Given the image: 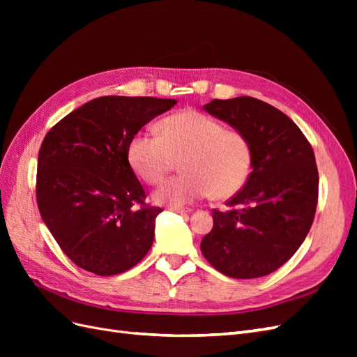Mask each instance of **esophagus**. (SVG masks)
<instances>
[{
	"mask_svg": "<svg viewBox=\"0 0 357 357\" xmlns=\"http://www.w3.org/2000/svg\"><path fill=\"white\" fill-rule=\"evenodd\" d=\"M171 210H172V211H176V213H180V214H189V213H190V210H189V208H177V207H171Z\"/></svg>",
	"mask_w": 357,
	"mask_h": 357,
	"instance_id": "1",
	"label": "esophagus"
}]
</instances>
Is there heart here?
<instances>
[{
    "label": "heart",
    "mask_w": 357,
    "mask_h": 357,
    "mask_svg": "<svg viewBox=\"0 0 357 357\" xmlns=\"http://www.w3.org/2000/svg\"><path fill=\"white\" fill-rule=\"evenodd\" d=\"M160 132L139 131L129 143V164L150 185H158L181 159L185 174L160 186L155 199L172 207L192 204L213 193L231 198L240 192L253 165V149L238 129H228L215 117L185 110L160 122Z\"/></svg>",
    "instance_id": "heart-1"
}]
</instances>
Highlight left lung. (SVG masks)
<instances>
[{
  "instance_id": "1",
  "label": "left lung",
  "mask_w": 357,
  "mask_h": 357,
  "mask_svg": "<svg viewBox=\"0 0 357 357\" xmlns=\"http://www.w3.org/2000/svg\"><path fill=\"white\" fill-rule=\"evenodd\" d=\"M202 109L248 137L253 165L243 189L226 202L228 210L213 211L201 252L232 278L271 274L295 255L314 220V152L290 117L261 100H213Z\"/></svg>"
}]
</instances>
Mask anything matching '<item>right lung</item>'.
I'll return each mask as SVG.
<instances>
[{"instance_id":"add662e5","label":"right lung","mask_w":357,"mask_h":357,"mask_svg":"<svg viewBox=\"0 0 357 357\" xmlns=\"http://www.w3.org/2000/svg\"><path fill=\"white\" fill-rule=\"evenodd\" d=\"M176 104L101 96L67 114L43 139L37 164L41 219L62 252L86 271L125 273L152 247L162 210L144 205L128 149L139 129Z\"/></svg>"}]
</instances>
